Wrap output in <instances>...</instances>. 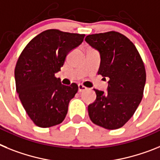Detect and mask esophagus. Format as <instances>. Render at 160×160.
Instances as JSON below:
<instances>
[{
	"mask_svg": "<svg viewBox=\"0 0 160 160\" xmlns=\"http://www.w3.org/2000/svg\"><path fill=\"white\" fill-rule=\"evenodd\" d=\"M87 89L86 87H84V85H82V84H79L78 85V92H84Z\"/></svg>",
	"mask_w": 160,
	"mask_h": 160,
	"instance_id": "1",
	"label": "esophagus"
}]
</instances>
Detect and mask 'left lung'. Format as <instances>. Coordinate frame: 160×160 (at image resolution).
<instances>
[{"label": "left lung", "instance_id": "1", "mask_svg": "<svg viewBox=\"0 0 160 160\" xmlns=\"http://www.w3.org/2000/svg\"><path fill=\"white\" fill-rule=\"evenodd\" d=\"M85 41L100 52L98 75L109 79L108 91L94 89L97 98L88 107L90 119L108 130L121 128L131 118L142 98L143 61L134 43L118 32L89 34Z\"/></svg>", "mask_w": 160, "mask_h": 160}]
</instances>
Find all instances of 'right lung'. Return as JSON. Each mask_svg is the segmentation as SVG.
I'll list each match as a JSON object with an SVG mask.
<instances>
[{"label":"right lung","mask_w":160,"mask_h":160,"mask_svg":"<svg viewBox=\"0 0 160 160\" xmlns=\"http://www.w3.org/2000/svg\"><path fill=\"white\" fill-rule=\"evenodd\" d=\"M84 36L47 30L35 36L21 53L15 67L16 90L36 126L47 128L64 120L78 85H63L55 74L60 71L68 54L82 43Z\"/></svg>","instance_id":"obj_1"}]
</instances>
